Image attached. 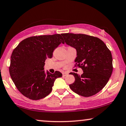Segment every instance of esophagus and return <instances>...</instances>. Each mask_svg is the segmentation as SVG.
Here are the masks:
<instances>
[{"label":"esophagus","instance_id":"esophagus-1","mask_svg":"<svg viewBox=\"0 0 126 126\" xmlns=\"http://www.w3.org/2000/svg\"><path fill=\"white\" fill-rule=\"evenodd\" d=\"M67 74H68V73H66V72H63V77H65V76H66Z\"/></svg>","mask_w":126,"mask_h":126}]
</instances>
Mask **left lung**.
<instances>
[{"label":"left lung","mask_w":126,"mask_h":126,"mask_svg":"<svg viewBox=\"0 0 126 126\" xmlns=\"http://www.w3.org/2000/svg\"><path fill=\"white\" fill-rule=\"evenodd\" d=\"M67 45L77 50L74 67L82 69L81 76L70 73L75 78L69 87L79 95L89 97L100 92L111 76L113 66L111 53L99 38L85 34H61Z\"/></svg>","instance_id":"obj_1"}]
</instances>
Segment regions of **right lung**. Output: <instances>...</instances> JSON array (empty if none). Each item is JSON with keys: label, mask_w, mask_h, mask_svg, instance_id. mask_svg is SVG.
<instances>
[{"label": "right lung", "mask_w": 126, "mask_h": 126, "mask_svg": "<svg viewBox=\"0 0 126 126\" xmlns=\"http://www.w3.org/2000/svg\"><path fill=\"white\" fill-rule=\"evenodd\" d=\"M64 44L61 34L34 36L27 38L14 49L11 56L9 72L16 88L24 96L32 100L45 97L52 90L54 81L62 74L56 71L45 73L47 59L53 50Z\"/></svg>", "instance_id": "obj_1"}]
</instances>
